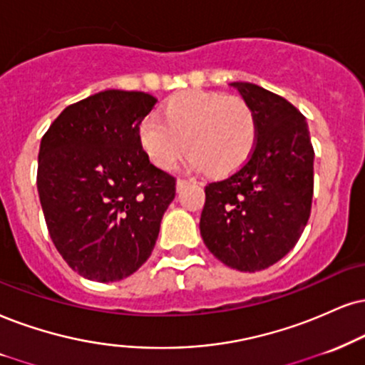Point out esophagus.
Masks as SVG:
<instances>
[{
  "instance_id": "obj_1",
  "label": "esophagus",
  "mask_w": 365,
  "mask_h": 365,
  "mask_svg": "<svg viewBox=\"0 0 365 365\" xmlns=\"http://www.w3.org/2000/svg\"><path fill=\"white\" fill-rule=\"evenodd\" d=\"M190 182H191L190 179H182V178H179V179H178V182H175V187H178V191H181L182 187H186L187 184H190Z\"/></svg>"
}]
</instances>
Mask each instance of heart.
Returning <instances> with one entry per match:
<instances>
[{"label":"heart","instance_id":"heart-1","mask_svg":"<svg viewBox=\"0 0 365 365\" xmlns=\"http://www.w3.org/2000/svg\"><path fill=\"white\" fill-rule=\"evenodd\" d=\"M159 116L143 118L137 137L147 159L162 170L174 169L187 150L191 168L222 178L240 169L257 145V115L244 98L190 89L173 94Z\"/></svg>","mask_w":365,"mask_h":365}]
</instances>
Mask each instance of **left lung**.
I'll return each instance as SVG.
<instances>
[{
    "mask_svg": "<svg viewBox=\"0 0 365 365\" xmlns=\"http://www.w3.org/2000/svg\"><path fill=\"white\" fill-rule=\"evenodd\" d=\"M232 86L257 115V145L240 169L206 184L200 230L225 265L255 272L284 257L307 227L314 150L298 108L257 84Z\"/></svg>",
    "mask_w": 365,
    "mask_h": 365,
    "instance_id": "left-lung-1",
    "label": "left lung"
}]
</instances>
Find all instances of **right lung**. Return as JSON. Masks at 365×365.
<instances>
[{
    "mask_svg": "<svg viewBox=\"0 0 365 365\" xmlns=\"http://www.w3.org/2000/svg\"><path fill=\"white\" fill-rule=\"evenodd\" d=\"M157 100L108 89L69 105L43 133L37 190L51 238L81 276L111 282L154 250L175 178L155 168L137 130Z\"/></svg>",
    "mask_w": 365,
    "mask_h": 365,
    "instance_id": "1",
    "label": "right lung"
}]
</instances>
